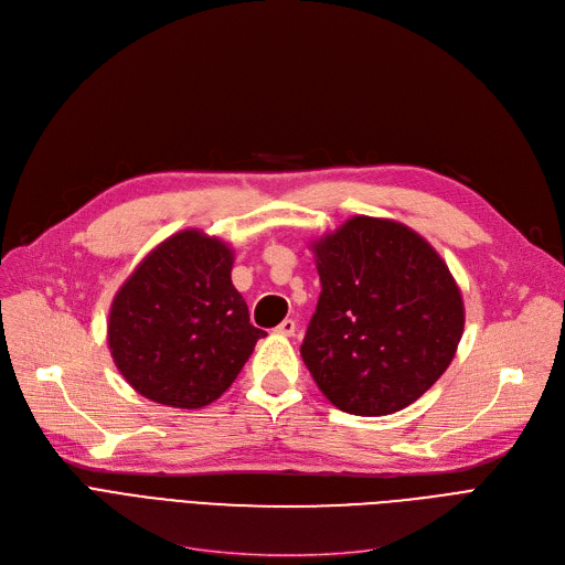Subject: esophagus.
<instances>
[{
	"mask_svg": "<svg viewBox=\"0 0 565 565\" xmlns=\"http://www.w3.org/2000/svg\"><path fill=\"white\" fill-rule=\"evenodd\" d=\"M295 328H298V324H295V320L286 318V320H281V322L277 324L275 332L281 334V337H292V334H295Z\"/></svg>",
	"mask_w": 565,
	"mask_h": 565,
	"instance_id": "1",
	"label": "esophagus"
}]
</instances>
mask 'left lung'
<instances>
[{
    "label": "left lung",
    "mask_w": 565,
    "mask_h": 565,
    "mask_svg": "<svg viewBox=\"0 0 565 565\" xmlns=\"http://www.w3.org/2000/svg\"><path fill=\"white\" fill-rule=\"evenodd\" d=\"M320 300L302 360L334 407L394 414L449 369L465 302L447 260L396 220L354 215L309 243Z\"/></svg>",
    "instance_id": "left-lung-1"
}]
</instances>
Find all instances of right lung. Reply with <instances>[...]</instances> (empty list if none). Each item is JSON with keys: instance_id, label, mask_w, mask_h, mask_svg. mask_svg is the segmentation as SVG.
Returning <instances> with one entry per match:
<instances>
[{"instance_id": "add662e5", "label": "right lung", "mask_w": 565, "mask_h": 565, "mask_svg": "<svg viewBox=\"0 0 565 565\" xmlns=\"http://www.w3.org/2000/svg\"><path fill=\"white\" fill-rule=\"evenodd\" d=\"M235 252L201 228L178 231L118 286L107 318L111 360L143 398L199 409L243 371L258 339L231 281Z\"/></svg>"}]
</instances>
